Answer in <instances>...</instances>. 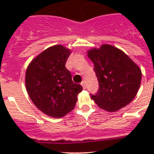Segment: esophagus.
<instances>
[{
    "instance_id": "34e87169",
    "label": "esophagus",
    "mask_w": 154,
    "mask_h": 154,
    "mask_svg": "<svg viewBox=\"0 0 154 154\" xmlns=\"http://www.w3.org/2000/svg\"><path fill=\"white\" fill-rule=\"evenodd\" d=\"M81 85H82V86L83 87V88H84V89L86 88V82H85V81L82 82Z\"/></svg>"
}]
</instances>
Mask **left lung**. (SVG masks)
Here are the masks:
<instances>
[{"label": "left lung", "mask_w": 154, "mask_h": 154, "mask_svg": "<svg viewBox=\"0 0 154 154\" xmlns=\"http://www.w3.org/2000/svg\"><path fill=\"white\" fill-rule=\"evenodd\" d=\"M94 63L99 88L91 97L100 108L116 112L127 106L136 95L142 72L123 51L109 45L88 52Z\"/></svg>", "instance_id": "1"}]
</instances>
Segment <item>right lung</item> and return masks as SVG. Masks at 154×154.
Returning a JSON list of instances; mask_svg holds the SVG:
<instances>
[{"instance_id":"1","label":"right lung","mask_w":154,"mask_h":154,"mask_svg":"<svg viewBox=\"0 0 154 154\" xmlns=\"http://www.w3.org/2000/svg\"><path fill=\"white\" fill-rule=\"evenodd\" d=\"M70 54L62 45L48 48L31 62L26 71V88L31 100L51 117H63L71 112L83 90L81 85L72 81L66 68Z\"/></svg>"}]
</instances>
